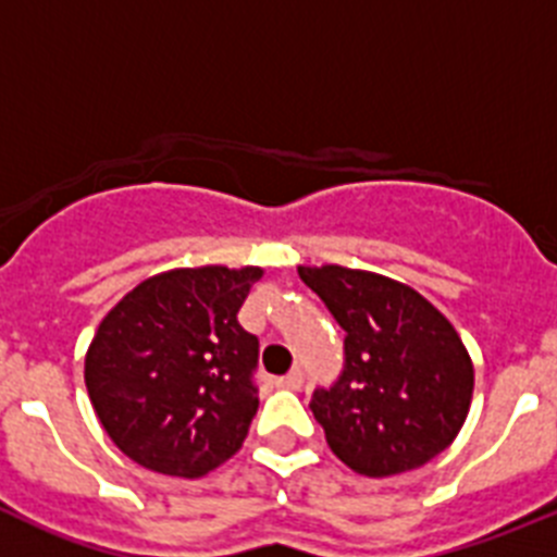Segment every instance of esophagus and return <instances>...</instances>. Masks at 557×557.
I'll use <instances>...</instances> for the list:
<instances>
[{"mask_svg": "<svg viewBox=\"0 0 557 557\" xmlns=\"http://www.w3.org/2000/svg\"><path fill=\"white\" fill-rule=\"evenodd\" d=\"M304 382V373L295 368V371H289L287 376H278L275 379V387H284V391H298Z\"/></svg>", "mask_w": 557, "mask_h": 557, "instance_id": "34e87169", "label": "esophagus"}]
</instances>
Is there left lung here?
Returning a JSON list of instances; mask_svg holds the SVG:
<instances>
[{
    "mask_svg": "<svg viewBox=\"0 0 557 557\" xmlns=\"http://www.w3.org/2000/svg\"><path fill=\"white\" fill-rule=\"evenodd\" d=\"M298 275L346 329V371L309 405L329 449L366 476L421 469L469 416L474 366L460 334L424 295L387 275L339 264Z\"/></svg>",
    "mask_w": 557,
    "mask_h": 557,
    "instance_id": "8db88e82",
    "label": "left lung"
}]
</instances>
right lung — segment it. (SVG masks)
Instances as JSON below:
<instances>
[{
  "label": "right lung",
  "instance_id": "add662e5",
  "mask_svg": "<svg viewBox=\"0 0 557 557\" xmlns=\"http://www.w3.org/2000/svg\"><path fill=\"white\" fill-rule=\"evenodd\" d=\"M262 268H175L131 289L97 326L86 391L133 462L203 476L243 446L259 398V339L236 312Z\"/></svg>",
  "mask_w": 557,
  "mask_h": 557
}]
</instances>
